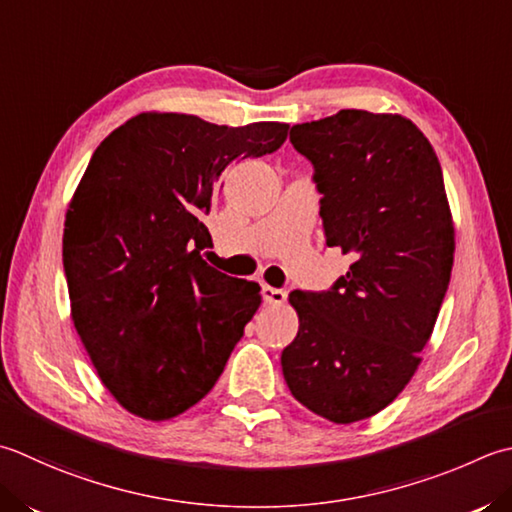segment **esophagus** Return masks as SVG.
Segmentation results:
<instances>
[{
    "mask_svg": "<svg viewBox=\"0 0 512 512\" xmlns=\"http://www.w3.org/2000/svg\"><path fill=\"white\" fill-rule=\"evenodd\" d=\"M262 295H264V302L266 304H273V306L284 304L286 297H288V293H286L284 288H273V286H268V284L262 286Z\"/></svg>",
    "mask_w": 512,
    "mask_h": 512,
    "instance_id": "1",
    "label": "esophagus"
}]
</instances>
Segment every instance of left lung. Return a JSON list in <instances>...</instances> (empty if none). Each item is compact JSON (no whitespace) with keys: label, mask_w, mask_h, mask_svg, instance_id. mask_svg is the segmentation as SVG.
Masks as SVG:
<instances>
[{"label":"left lung","mask_w":512,"mask_h":512,"mask_svg":"<svg viewBox=\"0 0 512 512\" xmlns=\"http://www.w3.org/2000/svg\"><path fill=\"white\" fill-rule=\"evenodd\" d=\"M315 168L326 246L353 257L322 293L293 290L290 393L335 424L373 417L419 366L446 297L455 228L433 146L410 119L339 110L290 128Z\"/></svg>","instance_id":"8db88e82"}]
</instances>
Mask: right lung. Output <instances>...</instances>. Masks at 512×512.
<instances>
[{"label":"right lung","instance_id":"right-lung-1","mask_svg":"<svg viewBox=\"0 0 512 512\" xmlns=\"http://www.w3.org/2000/svg\"><path fill=\"white\" fill-rule=\"evenodd\" d=\"M288 124L217 126L142 113L90 157L64 224L70 313L90 362L133 415L168 419L210 388L262 304L204 262L224 170L273 153Z\"/></svg>","mask_w":512,"mask_h":512}]
</instances>
